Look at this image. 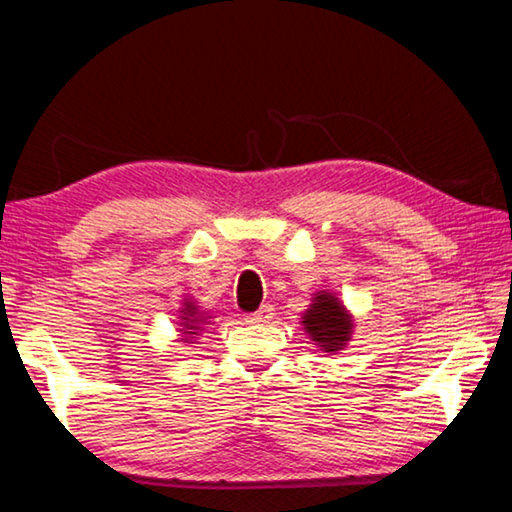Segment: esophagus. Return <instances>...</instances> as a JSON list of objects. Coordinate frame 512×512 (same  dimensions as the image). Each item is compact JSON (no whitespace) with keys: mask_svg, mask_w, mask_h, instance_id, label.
Returning <instances> with one entry per match:
<instances>
[{"mask_svg":"<svg viewBox=\"0 0 512 512\" xmlns=\"http://www.w3.org/2000/svg\"><path fill=\"white\" fill-rule=\"evenodd\" d=\"M273 305H262L257 312L248 314V323H269L273 319Z\"/></svg>","mask_w":512,"mask_h":512,"instance_id":"1","label":"esophagus"}]
</instances>
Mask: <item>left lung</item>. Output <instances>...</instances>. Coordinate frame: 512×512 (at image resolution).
Returning <instances> with one entry per match:
<instances>
[{
  "label": "left lung",
  "mask_w": 512,
  "mask_h": 512,
  "mask_svg": "<svg viewBox=\"0 0 512 512\" xmlns=\"http://www.w3.org/2000/svg\"><path fill=\"white\" fill-rule=\"evenodd\" d=\"M300 326L321 353L335 355L351 342L355 319L342 298L323 289L312 294L310 307L300 316Z\"/></svg>",
  "instance_id": "8db88e82"
}]
</instances>
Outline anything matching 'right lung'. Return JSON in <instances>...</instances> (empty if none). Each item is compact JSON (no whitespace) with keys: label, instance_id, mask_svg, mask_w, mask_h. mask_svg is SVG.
Masks as SVG:
<instances>
[{"label":"right lung","instance_id":"right-lung-1","mask_svg":"<svg viewBox=\"0 0 512 512\" xmlns=\"http://www.w3.org/2000/svg\"><path fill=\"white\" fill-rule=\"evenodd\" d=\"M212 319H214L212 312L202 310V307L198 305V300L193 296H186L182 300L180 310H177V321H180V328H177V332H180V342L196 344L198 335H202L207 326H212Z\"/></svg>","mask_w":512,"mask_h":512}]
</instances>
